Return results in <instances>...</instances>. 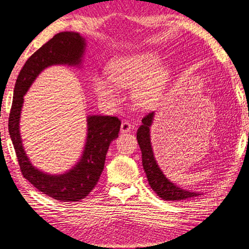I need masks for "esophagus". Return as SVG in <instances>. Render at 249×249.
<instances>
[{"instance_id": "1", "label": "esophagus", "mask_w": 249, "mask_h": 249, "mask_svg": "<svg viewBox=\"0 0 249 249\" xmlns=\"http://www.w3.org/2000/svg\"><path fill=\"white\" fill-rule=\"evenodd\" d=\"M121 132L122 133H127V132H130L131 131L132 129V124L131 122H130L129 120H124L121 122Z\"/></svg>"}]
</instances>
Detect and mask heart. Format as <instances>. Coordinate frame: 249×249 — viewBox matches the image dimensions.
<instances>
[{
    "label": "heart",
    "instance_id": "1",
    "mask_svg": "<svg viewBox=\"0 0 249 249\" xmlns=\"http://www.w3.org/2000/svg\"><path fill=\"white\" fill-rule=\"evenodd\" d=\"M158 57L151 52H140L121 55L108 65V77L95 75L92 86L97 96L105 100H115L118 97L117 87H131L133 96L139 105L150 107L161 97L169 71L164 65H156Z\"/></svg>",
    "mask_w": 249,
    "mask_h": 249
}]
</instances>
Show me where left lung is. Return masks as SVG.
Wrapping results in <instances>:
<instances>
[{"label":"left lung","mask_w":249,"mask_h":249,"mask_svg":"<svg viewBox=\"0 0 249 249\" xmlns=\"http://www.w3.org/2000/svg\"><path fill=\"white\" fill-rule=\"evenodd\" d=\"M153 112H150L142 118V124L137 131L138 143L142 153V165L148 178L149 184L159 196L165 201H180L199 195L198 193L190 192L183 190L170 182L162 171L159 168L156 159L153 157V151L150 141V127L153 121Z\"/></svg>","instance_id":"obj_1"}]
</instances>
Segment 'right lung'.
Returning <instances> with one entry per match:
<instances>
[{
    "label": "right lung",
    "mask_w": 249,
    "mask_h": 249,
    "mask_svg": "<svg viewBox=\"0 0 249 249\" xmlns=\"http://www.w3.org/2000/svg\"><path fill=\"white\" fill-rule=\"evenodd\" d=\"M85 39L78 33L56 34L24 64L14 87L9 118V132L23 177L36 189L60 202H77L96 186L105 166L110 142L118 138L121 121L111 116H89L87 142L80 161L68 172L50 175L35 169L27 159L19 134V115L23 97L44 68L52 65H78L85 51Z\"/></svg>",
    "instance_id": "right-lung-1"
}]
</instances>
